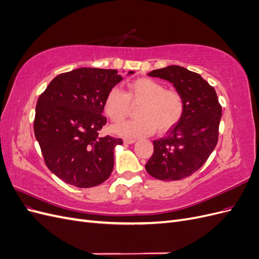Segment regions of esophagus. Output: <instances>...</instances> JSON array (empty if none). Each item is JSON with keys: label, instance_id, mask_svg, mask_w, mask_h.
I'll return each instance as SVG.
<instances>
[{"label": "esophagus", "instance_id": "34e87169", "mask_svg": "<svg viewBox=\"0 0 259 259\" xmlns=\"http://www.w3.org/2000/svg\"><path fill=\"white\" fill-rule=\"evenodd\" d=\"M123 142H124V144L132 145V144H135L136 140H135V139H132V138H124Z\"/></svg>", "mask_w": 259, "mask_h": 259}]
</instances>
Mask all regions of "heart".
<instances>
[{"label":"heart","mask_w":259,"mask_h":259,"mask_svg":"<svg viewBox=\"0 0 259 259\" xmlns=\"http://www.w3.org/2000/svg\"><path fill=\"white\" fill-rule=\"evenodd\" d=\"M138 107V119L117 124L112 127L116 135L145 137L158 128L165 133L173 128L184 114V99L175 90H166L162 83L149 77H139L127 83L126 93L119 88L108 92L104 110L112 122H121L131 111L132 105Z\"/></svg>","instance_id":"obj_1"}]
</instances>
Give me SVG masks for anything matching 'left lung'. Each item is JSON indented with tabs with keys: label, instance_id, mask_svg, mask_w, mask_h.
<instances>
[{
	"label": "left lung",
	"instance_id": "obj_1",
	"mask_svg": "<svg viewBox=\"0 0 259 259\" xmlns=\"http://www.w3.org/2000/svg\"><path fill=\"white\" fill-rule=\"evenodd\" d=\"M173 84L184 99V114L167 135L153 142V154L146 164L152 177L171 182L195 173L216 147L222 119L217 94L203 77L179 66L147 73Z\"/></svg>",
	"mask_w": 259,
	"mask_h": 259
}]
</instances>
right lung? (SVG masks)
<instances>
[{
  "label": "right lung",
  "instance_id": "add662e5",
  "mask_svg": "<svg viewBox=\"0 0 259 259\" xmlns=\"http://www.w3.org/2000/svg\"><path fill=\"white\" fill-rule=\"evenodd\" d=\"M122 80L117 70L77 68L54 77L38 97L34 135L46 166L65 183L92 188L111 175L123 142L98 133L107 123L106 95Z\"/></svg>",
  "mask_w": 259,
  "mask_h": 259
}]
</instances>
